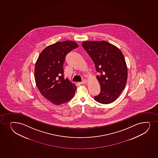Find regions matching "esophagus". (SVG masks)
Instances as JSON below:
<instances>
[{
  "instance_id": "34e87169",
  "label": "esophagus",
  "mask_w": 158,
  "mask_h": 158,
  "mask_svg": "<svg viewBox=\"0 0 158 158\" xmlns=\"http://www.w3.org/2000/svg\"><path fill=\"white\" fill-rule=\"evenodd\" d=\"M86 82H87V80H86V79H84V80L82 81V82H81V83L82 84H85Z\"/></svg>"
}]
</instances>
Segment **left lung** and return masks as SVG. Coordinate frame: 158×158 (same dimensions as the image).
<instances>
[{
	"label": "left lung",
	"instance_id": "1",
	"mask_svg": "<svg viewBox=\"0 0 158 158\" xmlns=\"http://www.w3.org/2000/svg\"><path fill=\"white\" fill-rule=\"evenodd\" d=\"M82 46L92 59L97 72L101 92L94 100L104 104L115 101L125 88L127 68L119 48L106 41H89Z\"/></svg>",
	"mask_w": 158,
	"mask_h": 158
}]
</instances>
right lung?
I'll list each match as a JSON object with an SVG mask.
<instances>
[{
    "label": "right lung",
    "instance_id": "add662e5",
    "mask_svg": "<svg viewBox=\"0 0 158 158\" xmlns=\"http://www.w3.org/2000/svg\"><path fill=\"white\" fill-rule=\"evenodd\" d=\"M78 47L71 40L48 46L40 53L35 66V79L41 94L52 103L60 105L73 98L76 86L63 77L66 55Z\"/></svg>",
    "mask_w": 158,
    "mask_h": 158
}]
</instances>
